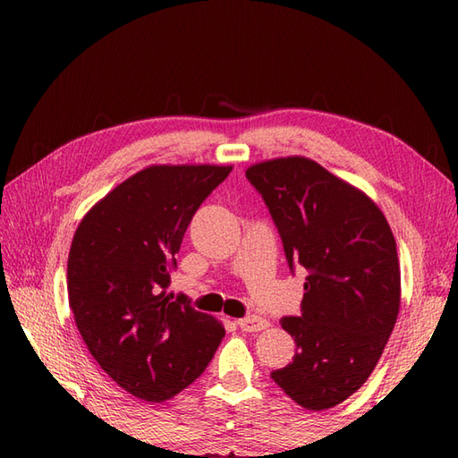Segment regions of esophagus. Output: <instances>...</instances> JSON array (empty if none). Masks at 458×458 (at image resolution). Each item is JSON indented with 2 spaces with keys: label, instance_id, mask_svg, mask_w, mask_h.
Wrapping results in <instances>:
<instances>
[{
  "label": "esophagus",
  "instance_id": "obj_1",
  "mask_svg": "<svg viewBox=\"0 0 458 458\" xmlns=\"http://www.w3.org/2000/svg\"><path fill=\"white\" fill-rule=\"evenodd\" d=\"M238 327H240L242 330H246V333H258V330H264V328H267V327H269V323H267L266 318L251 315V317L240 318V320H238Z\"/></svg>",
  "mask_w": 458,
  "mask_h": 458
}]
</instances>
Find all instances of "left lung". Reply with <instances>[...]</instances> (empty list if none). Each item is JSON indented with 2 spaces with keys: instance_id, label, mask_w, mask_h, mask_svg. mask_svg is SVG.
Wrapping results in <instances>:
<instances>
[{
  "instance_id": "obj_1",
  "label": "left lung",
  "mask_w": 458,
  "mask_h": 458,
  "mask_svg": "<svg viewBox=\"0 0 458 458\" xmlns=\"http://www.w3.org/2000/svg\"><path fill=\"white\" fill-rule=\"evenodd\" d=\"M246 177L276 222L289 269L309 271L301 315L281 318L295 356L271 377L305 410H328L374 372L400 313L392 228L362 191L307 157L256 163Z\"/></svg>"
}]
</instances>
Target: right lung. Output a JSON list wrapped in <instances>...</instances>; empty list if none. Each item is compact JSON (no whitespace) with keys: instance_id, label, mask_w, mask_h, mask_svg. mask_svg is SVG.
<instances>
[{"instance_id":"right-lung-1","label":"right lung","mask_w":458,"mask_h":458,"mask_svg":"<svg viewBox=\"0 0 458 458\" xmlns=\"http://www.w3.org/2000/svg\"><path fill=\"white\" fill-rule=\"evenodd\" d=\"M222 165H151L96 202L74 232L66 285L96 362L125 392L161 403L208 366L224 338L216 318L167 295L174 254Z\"/></svg>"}]
</instances>
